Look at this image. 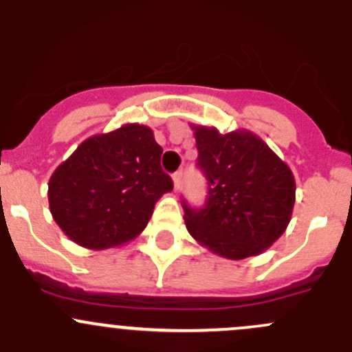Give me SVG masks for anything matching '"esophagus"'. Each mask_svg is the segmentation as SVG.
<instances>
[{"label":"esophagus","instance_id":"esophagus-1","mask_svg":"<svg viewBox=\"0 0 352 352\" xmlns=\"http://www.w3.org/2000/svg\"><path fill=\"white\" fill-rule=\"evenodd\" d=\"M172 179H173V189H175V190H179L180 187H182V179H184L182 172H180V170H179V172H175V173H173V177H172Z\"/></svg>","mask_w":352,"mask_h":352}]
</instances>
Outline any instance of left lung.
Segmentation results:
<instances>
[{
	"label": "left lung",
	"instance_id": "left-lung-1",
	"mask_svg": "<svg viewBox=\"0 0 352 352\" xmlns=\"http://www.w3.org/2000/svg\"><path fill=\"white\" fill-rule=\"evenodd\" d=\"M208 179L204 208L184 202L187 232L219 257L240 261L271 247L293 214V172L257 134L190 126Z\"/></svg>",
	"mask_w": 352,
	"mask_h": 352
}]
</instances>
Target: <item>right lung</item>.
<instances>
[{
	"mask_svg": "<svg viewBox=\"0 0 352 352\" xmlns=\"http://www.w3.org/2000/svg\"><path fill=\"white\" fill-rule=\"evenodd\" d=\"M162 153L143 124L85 140L49 180V209L67 239L91 250L136 239L156 201L173 189Z\"/></svg>",
	"mask_w": 352,
	"mask_h": 352,
	"instance_id": "1",
	"label": "right lung"
}]
</instances>
